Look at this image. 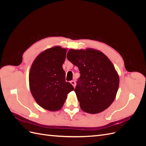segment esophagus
<instances>
[{"label": "esophagus", "instance_id": "esophagus-1", "mask_svg": "<svg viewBox=\"0 0 146 146\" xmlns=\"http://www.w3.org/2000/svg\"><path fill=\"white\" fill-rule=\"evenodd\" d=\"M70 83H71L73 85V86L75 88V86H76V82H75L74 80H72V81H70Z\"/></svg>", "mask_w": 146, "mask_h": 146}]
</instances>
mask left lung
<instances>
[{
  "label": "left lung",
  "instance_id": "1",
  "mask_svg": "<svg viewBox=\"0 0 146 146\" xmlns=\"http://www.w3.org/2000/svg\"><path fill=\"white\" fill-rule=\"evenodd\" d=\"M67 58L80 70L74 91L81 109L96 114L108 108L116 98L119 84L111 61L102 52L92 48L70 49Z\"/></svg>",
  "mask_w": 146,
  "mask_h": 146
}]
</instances>
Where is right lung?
Masks as SVG:
<instances>
[{
	"label": "right lung",
	"mask_w": 146,
	"mask_h": 146,
	"mask_svg": "<svg viewBox=\"0 0 146 146\" xmlns=\"http://www.w3.org/2000/svg\"><path fill=\"white\" fill-rule=\"evenodd\" d=\"M67 49L55 46L43 51L32 63L29 72L31 93L36 103L46 110H60L67 95L74 90L65 80L63 64Z\"/></svg>",
	"instance_id": "1"
}]
</instances>
